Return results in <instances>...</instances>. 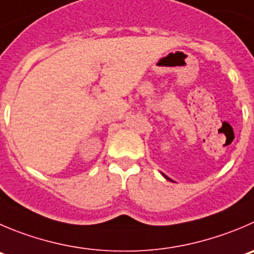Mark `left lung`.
Returning a JSON list of instances; mask_svg holds the SVG:
<instances>
[{
  "instance_id": "1",
  "label": "left lung",
  "mask_w": 254,
  "mask_h": 254,
  "mask_svg": "<svg viewBox=\"0 0 254 254\" xmlns=\"http://www.w3.org/2000/svg\"><path fill=\"white\" fill-rule=\"evenodd\" d=\"M163 177H165V178H166V180H168V181H172V180H171V178H168V177H167V176H165V175H163Z\"/></svg>"
}]
</instances>
